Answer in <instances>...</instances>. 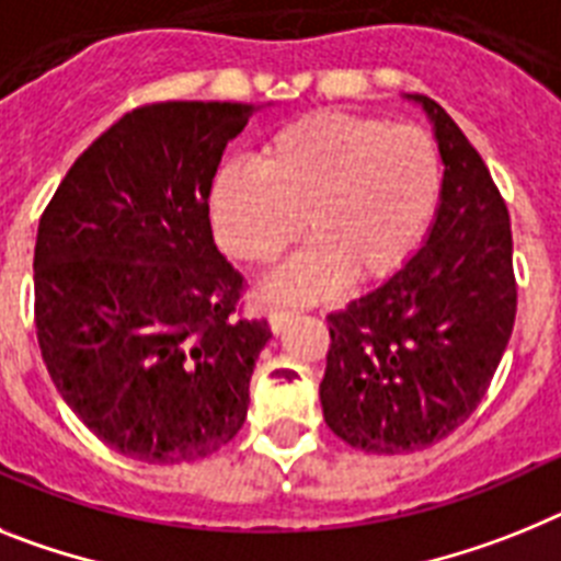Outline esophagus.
<instances>
[{
    "label": "esophagus",
    "mask_w": 561,
    "mask_h": 561,
    "mask_svg": "<svg viewBox=\"0 0 561 561\" xmlns=\"http://www.w3.org/2000/svg\"><path fill=\"white\" fill-rule=\"evenodd\" d=\"M294 313H296V308H274V310H271V316H267V321H271V330H274V333L285 330V324L294 319Z\"/></svg>",
    "instance_id": "esophagus-1"
}]
</instances>
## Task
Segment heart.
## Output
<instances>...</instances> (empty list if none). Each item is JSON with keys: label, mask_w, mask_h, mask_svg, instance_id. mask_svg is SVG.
Instances as JSON below:
<instances>
[{"label": "heart", "mask_w": 561, "mask_h": 561, "mask_svg": "<svg viewBox=\"0 0 561 561\" xmlns=\"http://www.w3.org/2000/svg\"><path fill=\"white\" fill-rule=\"evenodd\" d=\"M443 165L421 126L358 112H313L276 129L256 172L222 165L208 188V220L231 260L267 267L301 237L310 242L271 279L279 299L333 294L353 276L389 279L435 220Z\"/></svg>", "instance_id": "heart-1"}]
</instances>
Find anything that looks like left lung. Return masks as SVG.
<instances>
[{
	"instance_id": "1",
	"label": "left lung",
	"mask_w": 561,
	"mask_h": 561,
	"mask_svg": "<svg viewBox=\"0 0 561 561\" xmlns=\"http://www.w3.org/2000/svg\"><path fill=\"white\" fill-rule=\"evenodd\" d=\"M443 165L437 220L421 251L328 316L319 398L355 449L407 455L449 437L489 392L516 316L505 199L480 152L426 95Z\"/></svg>"
}]
</instances>
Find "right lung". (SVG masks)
<instances>
[{
	"instance_id": "add662e5",
	"label": "right lung",
	"mask_w": 561,
	"mask_h": 561,
	"mask_svg": "<svg viewBox=\"0 0 561 561\" xmlns=\"http://www.w3.org/2000/svg\"><path fill=\"white\" fill-rule=\"evenodd\" d=\"M251 106L158 101L92 140L38 220L33 313L53 383L92 435L144 462L226 446L271 339L217 251L208 188Z\"/></svg>"
}]
</instances>
